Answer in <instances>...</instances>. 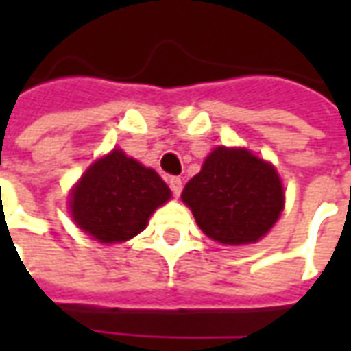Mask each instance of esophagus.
<instances>
[{
  "mask_svg": "<svg viewBox=\"0 0 351 351\" xmlns=\"http://www.w3.org/2000/svg\"><path fill=\"white\" fill-rule=\"evenodd\" d=\"M169 186H171V191L178 197L180 191H182V180H180L178 176H171V178H169Z\"/></svg>",
  "mask_w": 351,
  "mask_h": 351,
  "instance_id": "obj_1",
  "label": "esophagus"
}]
</instances>
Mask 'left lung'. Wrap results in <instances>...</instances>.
Instances as JSON below:
<instances>
[{
    "instance_id": "8db88e82",
    "label": "left lung",
    "mask_w": 351,
    "mask_h": 351,
    "mask_svg": "<svg viewBox=\"0 0 351 351\" xmlns=\"http://www.w3.org/2000/svg\"><path fill=\"white\" fill-rule=\"evenodd\" d=\"M182 201L206 237L221 244L258 243L284 210V186L276 169L246 148L216 146Z\"/></svg>"
}]
</instances>
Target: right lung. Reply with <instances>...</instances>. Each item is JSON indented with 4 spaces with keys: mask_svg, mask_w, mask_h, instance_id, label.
<instances>
[{
    "mask_svg": "<svg viewBox=\"0 0 351 351\" xmlns=\"http://www.w3.org/2000/svg\"><path fill=\"white\" fill-rule=\"evenodd\" d=\"M169 199L171 190L154 169L112 150L82 175L71 191L69 208L84 233L112 244L138 235Z\"/></svg>",
    "mask_w": 351,
    "mask_h": 351,
    "instance_id": "right-lung-1",
    "label": "right lung"
}]
</instances>
